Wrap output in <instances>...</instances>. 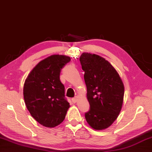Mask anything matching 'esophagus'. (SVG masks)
Listing matches in <instances>:
<instances>
[{
	"label": "esophagus",
	"mask_w": 152,
	"mask_h": 152,
	"mask_svg": "<svg viewBox=\"0 0 152 152\" xmlns=\"http://www.w3.org/2000/svg\"><path fill=\"white\" fill-rule=\"evenodd\" d=\"M72 101L73 103H76L77 101H78V97H74L73 98H72Z\"/></svg>",
	"instance_id": "esophagus-1"
}]
</instances>
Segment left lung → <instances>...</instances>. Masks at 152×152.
Masks as SVG:
<instances>
[{
	"label": "left lung",
	"mask_w": 152,
	"mask_h": 152,
	"mask_svg": "<svg viewBox=\"0 0 152 152\" xmlns=\"http://www.w3.org/2000/svg\"><path fill=\"white\" fill-rule=\"evenodd\" d=\"M80 62L90 107L85 113L86 120L94 129H106L116 120L122 109L123 82L110 62L98 55L84 52Z\"/></svg>",
	"instance_id": "8db88e82"
}]
</instances>
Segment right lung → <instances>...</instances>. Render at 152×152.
Listing matches in <instances>:
<instances>
[{"label":"right lung","instance_id":"add662e5","mask_svg":"<svg viewBox=\"0 0 152 152\" xmlns=\"http://www.w3.org/2000/svg\"><path fill=\"white\" fill-rule=\"evenodd\" d=\"M70 58L52 55L40 61L30 72L24 84L27 109L41 125L53 128L64 120L70 107L65 98L64 86L60 74Z\"/></svg>","mask_w":152,"mask_h":152}]
</instances>
